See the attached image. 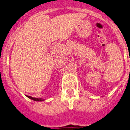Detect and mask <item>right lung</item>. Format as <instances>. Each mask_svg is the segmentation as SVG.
Returning <instances> with one entry per match:
<instances>
[{
    "label": "right lung",
    "mask_w": 130,
    "mask_h": 130,
    "mask_svg": "<svg viewBox=\"0 0 130 130\" xmlns=\"http://www.w3.org/2000/svg\"><path fill=\"white\" fill-rule=\"evenodd\" d=\"M27 97L29 98L30 99L33 100H34V101H43V100L41 99V98H32L30 96H27Z\"/></svg>",
    "instance_id": "add662e5"
}]
</instances>
